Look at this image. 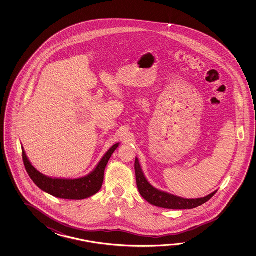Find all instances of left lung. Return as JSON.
Returning a JSON list of instances; mask_svg holds the SVG:
<instances>
[{"mask_svg": "<svg viewBox=\"0 0 256 256\" xmlns=\"http://www.w3.org/2000/svg\"><path fill=\"white\" fill-rule=\"evenodd\" d=\"M134 169H136V184L141 196L147 202L156 207L171 208V210H188V208L190 210V208L202 206V204L208 202L217 193V190L214 191L213 193L208 195L207 196L195 198V200L193 198L188 200L180 196H174L166 192L158 190L152 186L150 185V183L147 181L144 174L142 171L141 166L139 164L138 158L136 159Z\"/></svg>", "mask_w": 256, "mask_h": 256, "instance_id": "obj_1", "label": "left lung"}]
</instances>
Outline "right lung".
<instances>
[{"label": "right lung", "instance_id": "1", "mask_svg": "<svg viewBox=\"0 0 256 256\" xmlns=\"http://www.w3.org/2000/svg\"><path fill=\"white\" fill-rule=\"evenodd\" d=\"M118 146L119 144H115L105 154L96 168L90 174L76 180L52 178L41 174L30 163L22 147V160L29 176L40 190L60 198L84 200L95 195L100 190L104 183V170L106 168V166L109 162L112 154Z\"/></svg>", "mask_w": 256, "mask_h": 256}]
</instances>
